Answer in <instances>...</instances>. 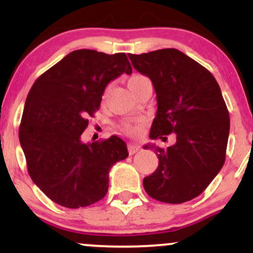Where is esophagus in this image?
<instances>
[{"mask_svg": "<svg viewBox=\"0 0 253 253\" xmlns=\"http://www.w3.org/2000/svg\"><path fill=\"white\" fill-rule=\"evenodd\" d=\"M140 150V146L136 144H129L128 145V153L129 155H134V153L138 152V151Z\"/></svg>", "mask_w": 253, "mask_h": 253, "instance_id": "esophagus-1", "label": "esophagus"}]
</instances>
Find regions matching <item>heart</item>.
I'll list each match as a JSON object with an SVG mask.
<instances>
[{"instance_id": "b5f03b06", "label": "heart", "mask_w": 253, "mask_h": 253, "mask_svg": "<svg viewBox=\"0 0 253 253\" xmlns=\"http://www.w3.org/2000/svg\"><path fill=\"white\" fill-rule=\"evenodd\" d=\"M149 81V78L143 76V75H139V74H135V75H132L128 78V88L130 89V91H132L133 89L135 88V86L140 85L141 83L144 82H147ZM107 94H108V90H106L103 94V98H106ZM125 130H126L127 133H129V134L132 135H139L141 133V124H135V125H127V126H125Z\"/></svg>"}]
</instances>
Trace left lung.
Instances as JSON below:
<instances>
[{"instance_id": "left-lung-1", "label": "left lung", "mask_w": 253, "mask_h": 253, "mask_svg": "<svg viewBox=\"0 0 253 253\" xmlns=\"http://www.w3.org/2000/svg\"><path fill=\"white\" fill-rule=\"evenodd\" d=\"M133 68L152 81L157 113L151 139L176 143L153 149L159 159L152 175L145 177L144 189L152 199L183 203L199 196L210 185L226 158L229 114L213 75L176 48L128 54Z\"/></svg>"}]
</instances>
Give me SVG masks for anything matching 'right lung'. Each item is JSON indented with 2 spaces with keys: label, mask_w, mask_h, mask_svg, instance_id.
Here are the masks:
<instances>
[{
  "label": "right lung",
  "mask_w": 253,
  "mask_h": 253,
  "mask_svg": "<svg viewBox=\"0 0 253 253\" xmlns=\"http://www.w3.org/2000/svg\"><path fill=\"white\" fill-rule=\"evenodd\" d=\"M123 74H132L125 53L77 50L43 72L28 92L19 129L28 173L63 207H86L103 199L110 168L128 157L119 136L81 140L106 86Z\"/></svg>",
  "instance_id": "1"
}]
</instances>
